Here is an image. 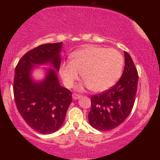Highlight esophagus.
I'll return each mask as SVG.
<instances>
[{
  "instance_id": "esophagus-1",
  "label": "esophagus",
  "mask_w": 160,
  "mask_h": 160,
  "mask_svg": "<svg viewBox=\"0 0 160 160\" xmlns=\"http://www.w3.org/2000/svg\"><path fill=\"white\" fill-rule=\"evenodd\" d=\"M73 98L74 99V100H78V99H79V98H81V95H78V94H73Z\"/></svg>"
}]
</instances>
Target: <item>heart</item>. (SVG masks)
<instances>
[{
    "label": "heart",
    "mask_w": 160,
    "mask_h": 160,
    "mask_svg": "<svg viewBox=\"0 0 160 160\" xmlns=\"http://www.w3.org/2000/svg\"><path fill=\"white\" fill-rule=\"evenodd\" d=\"M71 61L60 65V74L68 87L82 78L84 85L101 92L109 89L118 81L123 68V57L114 49L87 46L71 54Z\"/></svg>",
    "instance_id": "b5f03b06"
}]
</instances>
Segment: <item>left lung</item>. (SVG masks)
Segmentation results:
<instances>
[{
    "label": "left lung",
    "instance_id": "8db88e82",
    "mask_svg": "<svg viewBox=\"0 0 160 160\" xmlns=\"http://www.w3.org/2000/svg\"><path fill=\"white\" fill-rule=\"evenodd\" d=\"M125 68L117 84L109 90L92 95L89 124L100 131L117 128L130 114L138 87V71L131 56L124 51Z\"/></svg>",
    "mask_w": 160,
    "mask_h": 160
}]
</instances>
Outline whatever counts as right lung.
<instances>
[{
	"label": "right lung",
	"instance_id": "add662e5",
	"mask_svg": "<svg viewBox=\"0 0 160 160\" xmlns=\"http://www.w3.org/2000/svg\"><path fill=\"white\" fill-rule=\"evenodd\" d=\"M62 43L38 46L22 57L15 70L13 93L18 111L26 123L41 134L59 129L72 102L71 92L60 85L57 71L61 64ZM48 64L43 80L35 82L32 71Z\"/></svg>",
	"mask_w": 160,
	"mask_h": 160
}]
</instances>
